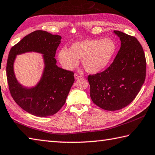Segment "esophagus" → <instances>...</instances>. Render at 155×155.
<instances>
[{"label":"esophagus","mask_w":155,"mask_h":155,"mask_svg":"<svg viewBox=\"0 0 155 155\" xmlns=\"http://www.w3.org/2000/svg\"><path fill=\"white\" fill-rule=\"evenodd\" d=\"M81 78V75L78 74H74V78L76 80L77 79H78V78Z\"/></svg>","instance_id":"esophagus-1"}]
</instances>
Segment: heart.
I'll return each instance as SVG.
<instances>
[{"label":"heart","mask_w":155,"mask_h":155,"mask_svg":"<svg viewBox=\"0 0 155 155\" xmlns=\"http://www.w3.org/2000/svg\"><path fill=\"white\" fill-rule=\"evenodd\" d=\"M117 49V44L112 38L84 39L72 43L70 49H60L58 56L64 69L74 70L81 59L87 72L97 74L109 65Z\"/></svg>","instance_id":"1"}]
</instances>
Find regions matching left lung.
I'll return each mask as SVG.
<instances>
[{
	"label": "left lung",
	"instance_id": "8db88e82",
	"mask_svg": "<svg viewBox=\"0 0 155 155\" xmlns=\"http://www.w3.org/2000/svg\"><path fill=\"white\" fill-rule=\"evenodd\" d=\"M113 33L120 41L113 62L87 78L93 102L110 111L125 108L135 99L144 83L146 68L144 50L137 38L120 31Z\"/></svg>",
	"mask_w": 155,
	"mask_h": 155
}]
</instances>
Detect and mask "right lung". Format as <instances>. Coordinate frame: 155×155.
Instances as JSON below:
<instances>
[{"mask_svg":"<svg viewBox=\"0 0 155 155\" xmlns=\"http://www.w3.org/2000/svg\"><path fill=\"white\" fill-rule=\"evenodd\" d=\"M61 36L43 30H36L25 36L10 50L7 64V78L13 100L28 113L39 117L55 114L66 102L74 82V73L58 67L55 52ZM41 53L44 68L41 78L35 86L19 83L14 72L17 55L26 52Z\"/></svg>","mask_w":155,"mask_h":155,"instance_id":"add662e5","label":"right lung"}]
</instances>
